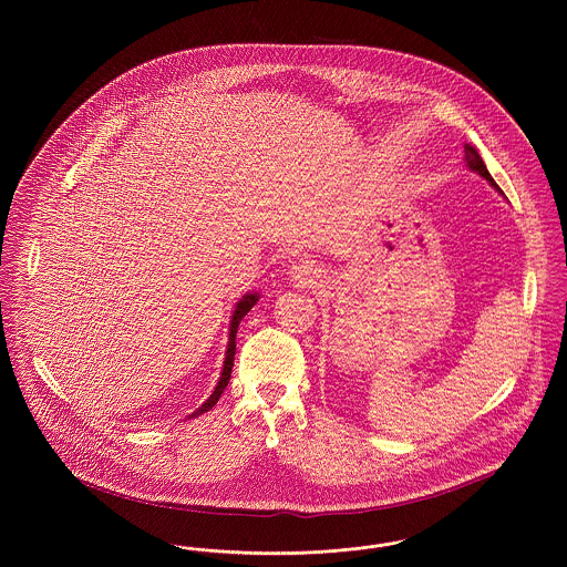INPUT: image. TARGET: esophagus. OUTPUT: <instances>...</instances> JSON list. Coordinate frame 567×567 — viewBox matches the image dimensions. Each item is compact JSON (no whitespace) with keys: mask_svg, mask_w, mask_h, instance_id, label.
Here are the masks:
<instances>
[{"mask_svg":"<svg viewBox=\"0 0 567 567\" xmlns=\"http://www.w3.org/2000/svg\"><path fill=\"white\" fill-rule=\"evenodd\" d=\"M289 276H291V280L297 282L299 287H312V285H317V280H319V270H317L315 264H310V261H299V264H296V266L291 268Z\"/></svg>","mask_w":567,"mask_h":567,"instance_id":"obj_1","label":"esophagus"}]
</instances>
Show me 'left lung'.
Returning a JSON list of instances; mask_svg holds the SVG:
<instances>
[{
  "label": "left lung",
  "instance_id": "8db88e82",
  "mask_svg": "<svg viewBox=\"0 0 567 567\" xmlns=\"http://www.w3.org/2000/svg\"><path fill=\"white\" fill-rule=\"evenodd\" d=\"M463 153H465V157H463V162H465V165L472 169V172H476V174H481L483 178H485L486 183L493 187V189L499 190L502 193V189L497 187V183L493 181V176L488 174V169H486L485 162H483V157L478 155V151L472 146V144H465L463 146Z\"/></svg>",
  "mask_w": 567,
  "mask_h": 567
}]
</instances>
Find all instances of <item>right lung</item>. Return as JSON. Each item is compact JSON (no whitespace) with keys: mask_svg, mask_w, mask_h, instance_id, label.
<instances>
[{"mask_svg":"<svg viewBox=\"0 0 567 567\" xmlns=\"http://www.w3.org/2000/svg\"><path fill=\"white\" fill-rule=\"evenodd\" d=\"M257 301H259V293H257V291H250V293L243 296V299L236 303L234 315H231V321H229V342H227V351H225V361H223V372H220V378H218L215 391L210 393V398H208L204 404L199 405L193 414H189V416H199V414H204V412L213 410V405L218 402L220 393L225 391V386H227V382H229V378H231V368H234L236 333H238V327H240V321H243L244 317L250 312V308H252Z\"/></svg>","mask_w":567,"mask_h":567,"instance_id":"1","label":"right lung"}]
</instances>
